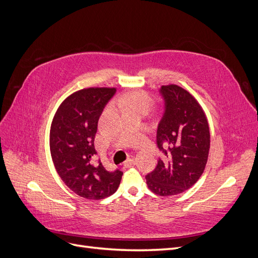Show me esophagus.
Returning a JSON list of instances; mask_svg holds the SVG:
<instances>
[{"instance_id":"1","label":"esophagus","mask_w":258,"mask_h":258,"mask_svg":"<svg viewBox=\"0 0 258 258\" xmlns=\"http://www.w3.org/2000/svg\"><path fill=\"white\" fill-rule=\"evenodd\" d=\"M134 166H135V160L131 159V158L123 162V167L124 168H131V167H134Z\"/></svg>"}]
</instances>
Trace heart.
I'll list each match as a JSON object with an SVG mask.
<instances>
[{
	"label": "heart",
	"instance_id": "heart-1",
	"mask_svg": "<svg viewBox=\"0 0 258 258\" xmlns=\"http://www.w3.org/2000/svg\"><path fill=\"white\" fill-rule=\"evenodd\" d=\"M122 104L127 111H140L146 114L151 110L153 101L145 91L137 90L124 97L122 99Z\"/></svg>",
	"mask_w": 258,
	"mask_h": 258
}]
</instances>
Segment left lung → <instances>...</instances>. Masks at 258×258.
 <instances>
[{
    "label": "left lung",
    "mask_w": 258,
    "mask_h": 258,
    "mask_svg": "<svg viewBox=\"0 0 258 258\" xmlns=\"http://www.w3.org/2000/svg\"><path fill=\"white\" fill-rule=\"evenodd\" d=\"M165 113L158 123L157 146L163 153L145 178L158 196L189 189L202 175L210 151V128L205 111L190 93L177 85L161 86Z\"/></svg>",
    "instance_id": "obj_1"
}]
</instances>
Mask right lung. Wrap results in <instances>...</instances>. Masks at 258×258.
I'll list each match as a JSON object with an SVG mask.
<instances>
[{
	"label": "right lung",
	"instance_id": "1",
	"mask_svg": "<svg viewBox=\"0 0 258 258\" xmlns=\"http://www.w3.org/2000/svg\"><path fill=\"white\" fill-rule=\"evenodd\" d=\"M116 88L91 87L77 90L60 104L50 126L52 162L62 181L79 196L100 200L113 195L122 172L107 171L93 163L98 120Z\"/></svg>",
	"mask_w": 258,
	"mask_h": 258
}]
</instances>
